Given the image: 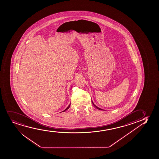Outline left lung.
<instances>
[{
    "label": "left lung",
    "instance_id": "8db88e82",
    "mask_svg": "<svg viewBox=\"0 0 159 159\" xmlns=\"http://www.w3.org/2000/svg\"><path fill=\"white\" fill-rule=\"evenodd\" d=\"M93 102V105H94V107H96L97 109H98V110H102V109H100V108H99V107H97V106H96V105H95V104H94V103H93V102Z\"/></svg>",
    "mask_w": 159,
    "mask_h": 159
}]
</instances>
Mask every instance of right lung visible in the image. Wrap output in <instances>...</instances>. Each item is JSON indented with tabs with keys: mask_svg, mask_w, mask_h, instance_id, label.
<instances>
[{
	"mask_svg": "<svg viewBox=\"0 0 159 159\" xmlns=\"http://www.w3.org/2000/svg\"><path fill=\"white\" fill-rule=\"evenodd\" d=\"M70 104L69 105L68 107H67V108H66V110H64L63 111V112H64V111H66L67 110H68V109L69 108V107H70Z\"/></svg>",
	"mask_w": 159,
	"mask_h": 159,
	"instance_id": "1",
	"label": "right lung"
}]
</instances>
